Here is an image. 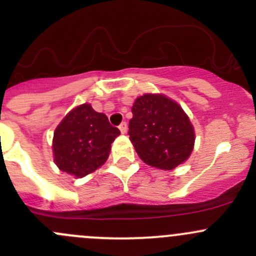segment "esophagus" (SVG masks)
<instances>
[{"mask_svg": "<svg viewBox=\"0 0 256 256\" xmlns=\"http://www.w3.org/2000/svg\"><path fill=\"white\" fill-rule=\"evenodd\" d=\"M118 128H120L121 134H126V132H128V124L122 122L120 126H118Z\"/></svg>", "mask_w": 256, "mask_h": 256, "instance_id": "esophagus-1", "label": "esophagus"}]
</instances>
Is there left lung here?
Instances as JSON below:
<instances>
[{"instance_id":"8db88e82","label":"left lung","mask_w":256,"mask_h":256,"mask_svg":"<svg viewBox=\"0 0 256 256\" xmlns=\"http://www.w3.org/2000/svg\"><path fill=\"white\" fill-rule=\"evenodd\" d=\"M131 112L130 141L144 164L170 171L187 161L194 147V128L176 102L164 94H144Z\"/></svg>"}]
</instances>
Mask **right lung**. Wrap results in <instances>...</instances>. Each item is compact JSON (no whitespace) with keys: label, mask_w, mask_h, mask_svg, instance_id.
Segmentation results:
<instances>
[{"label":"right lung","mask_w":256,"mask_h":256,"mask_svg":"<svg viewBox=\"0 0 256 256\" xmlns=\"http://www.w3.org/2000/svg\"><path fill=\"white\" fill-rule=\"evenodd\" d=\"M120 130L110 125L105 114L82 104L66 115L54 131L53 156L60 171L85 177L106 162L112 144Z\"/></svg>","instance_id":"obj_1"}]
</instances>
